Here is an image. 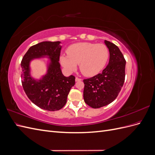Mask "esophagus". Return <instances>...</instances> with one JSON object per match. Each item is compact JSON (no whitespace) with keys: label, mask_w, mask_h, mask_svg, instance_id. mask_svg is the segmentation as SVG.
Wrapping results in <instances>:
<instances>
[{"label":"esophagus","mask_w":155,"mask_h":155,"mask_svg":"<svg viewBox=\"0 0 155 155\" xmlns=\"http://www.w3.org/2000/svg\"><path fill=\"white\" fill-rule=\"evenodd\" d=\"M81 81V78H79L78 77L76 78V81Z\"/></svg>","instance_id":"34e87169"}]
</instances>
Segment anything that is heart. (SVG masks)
<instances>
[{
	"label": "heart",
	"instance_id": "heart-1",
	"mask_svg": "<svg viewBox=\"0 0 155 155\" xmlns=\"http://www.w3.org/2000/svg\"><path fill=\"white\" fill-rule=\"evenodd\" d=\"M67 55H61L59 61L68 72H74L79 64L81 72L93 76L104 68L109 59V50L104 45L78 43L70 45Z\"/></svg>",
	"mask_w": 155,
	"mask_h": 155
}]
</instances>
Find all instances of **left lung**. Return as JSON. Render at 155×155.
I'll return each mask as SVG.
<instances>
[{
    "mask_svg": "<svg viewBox=\"0 0 155 155\" xmlns=\"http://www.w3.org/2000/svg\"><path fill=\"white\" fill-rule=\"evenodd\" d=\"M110 58L101 74L83 79V98L94 109L109 105L118 96L125 81L126 61L119 48L110 41H105Z\"/></svg>",
    "mask_w": 155,
    "mask_h": 155,
    "instance_id": "obj_1",
    "label": "left lung"
}]
</instances>
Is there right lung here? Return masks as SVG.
Instances as JSON below:
<instances>
[{
    "label": "right lung",
    "mask_w": 155,
    "mask_h": 155,
    "mask_svg": "<svg viewBox=\"0 0 155 155\" xmlns=\"http://www.w3.org/2000/svg\"><path fill=\"white\" fill-rule=\"evenodd\" d=\"M59 41H44L31 46L21 61L23 89L32 103L41 109L58 110L67 103L68 93L75 84V76H64L59 63L61 46ZM48 55L51 64L48 72L39 81L29 75V61L34 58Z\"/></svg>",
    "instance_id": "1"
}]
</instances>
